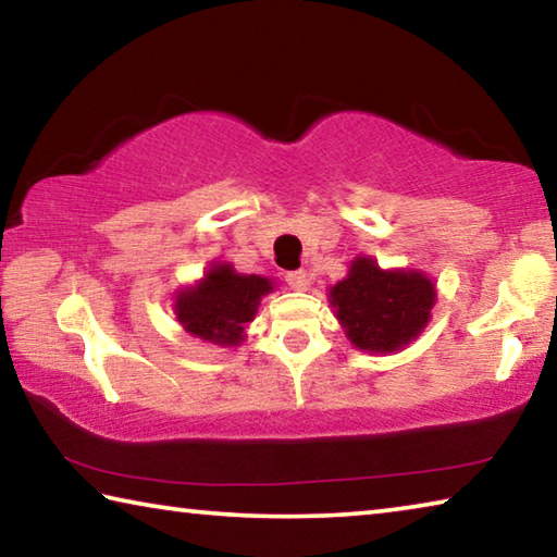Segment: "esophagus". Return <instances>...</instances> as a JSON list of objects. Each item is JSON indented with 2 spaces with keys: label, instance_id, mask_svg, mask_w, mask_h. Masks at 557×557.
<instances>
[{
  "label": "esophagus",
  "instance_id": "34e87169",
  "mask_svg": "<svg viewBox=\"0 0 557 557\" xmlns=\"http://www.w3.org/2000/svg\"><path fill=\"white\" fill-rule=\"evenodd\" d=\"M285 280H287V285H289L292 289L305 292V289L309 287V275H307V270H292V272H287Z\"/></svg>",
  "mask_w": 557,
  "mask_h": 557
}]
</instances>
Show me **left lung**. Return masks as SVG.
Segmentation results:
<instances>
[{
	"instance_id": "1",
	"label": "left lung",
	"mask_w": 557,
	"mask_h": 557,
	"mask_svg": "<svg viewBox=\"0 0 557 557\" xmlns=\"http://www.w3.org/2000/svg\"><path fill=\"white\" fill-rule=\"evenodd\" d=\"M437 289L420 270H381L358 256L348 275L329 289L338 324L356 348L393 354L418 338L430 322Z\"/></svg>"
}]
</instances>
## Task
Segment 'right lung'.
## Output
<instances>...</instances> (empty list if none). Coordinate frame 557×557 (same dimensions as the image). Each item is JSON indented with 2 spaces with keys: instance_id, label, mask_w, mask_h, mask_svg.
<instances>
[{
  "instance_id": "obj_1",
  "label": "right lung",
  "mask_w": 557,
  "mask_h": 557,
  "mask_svg": "<svg viewBox=\"0 0 557 557\" xmlns=\"http://www.w3.org/2000/svg\"><path fill=\"white\" fill-rule=\"evenodd\" d=\"M268 292L270 277L238 275L228 262H215L203 280L176 292L174 314L184 332L201 342L238 346Z\"/></svg>"
}]
</instances>
